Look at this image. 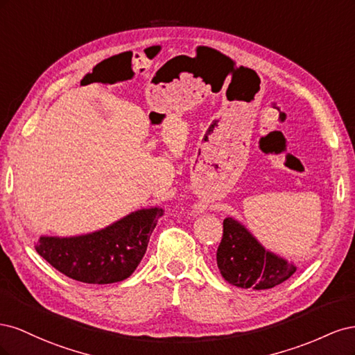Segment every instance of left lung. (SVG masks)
Segmentation results:
<instances>
[{
	"label": "left lung",
	"instance_id": "left-lung-1",
	"mask_svg": "<svg viewBox=\"0 0 355 355\" xmlns=\"http://www.w3.org/2000/svg\"><path fill=\"white\" fill-rule=\"evenodd\" d=\"M216 261L225 280L241 288H272L296 272L293 263L266 250L243 223L232 218L223 219Z\"/></svg>",
	"mask_w": 355,
	"mask_h": 355
}]
</instances>
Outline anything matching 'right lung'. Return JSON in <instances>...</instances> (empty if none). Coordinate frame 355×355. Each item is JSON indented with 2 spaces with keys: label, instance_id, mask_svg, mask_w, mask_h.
<instances>
[{
  "label": "right lung",
  "instance_id": "add662e5",
  "mask_svg": "<svg viewBox=\"0 0 355 355\" xmlns=\"http://www.w3.org/2000/svg\"><path fill=\"white\" fill-rule=\"evenodd\" d=\"M163 214L161 207L141 209L94 232L73 237L41 235L35 250L72 280L118 283L130 277L141 263L149 237Z\"/></svg>",
  "mask_w": 355,
  "mask_h": 355
}]
</instances>
